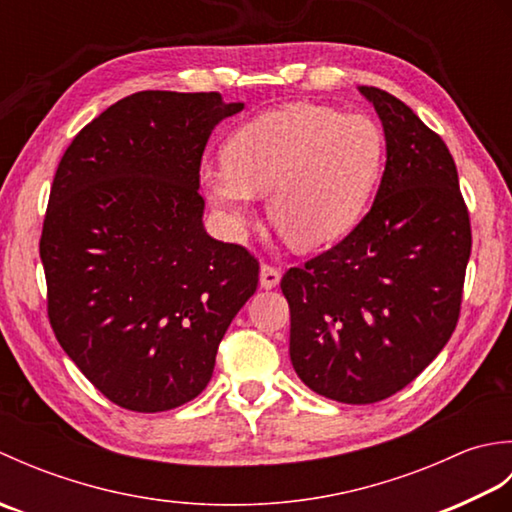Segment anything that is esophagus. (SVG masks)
I'll return each instance as SVG.
<instances>
[{"mask_svg": "<svg viewBox=\"0 0 512 512\" xmlns=\"http://www.w3.org/2000/svg\"><path fill=\"white\" fill-rule=\"evenodd\" d=\"M279 281H281V270L279 268L268 266V264L259 268V284H262V288H266V290L277 288Z\"/></svg>", "mask_w": 512, "mask_h": 512, "instance_id": "34e87169", "label": "esophagus"}]
</instances>
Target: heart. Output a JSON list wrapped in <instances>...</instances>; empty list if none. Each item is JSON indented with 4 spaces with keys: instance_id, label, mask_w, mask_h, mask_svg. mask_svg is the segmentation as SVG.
<instances>
[{
    "instance_id": "1",
    "label": "heart",
    "mask_w": 512,
    "mask_h": 512,
    "mask_svg": "<svg viewBox=\"0 0 512 512\" xmlns=\"http://www.w3.org/2000/svg\"><path fill=\"white\" fill-rule=\"evenodd\" d=\"M385 134L367 114L297 103L266 112L204 160L200 187L239 231L268 193V217L292 246L334 242L361 220L385 167Z\"/></svg>"
}]
</instances>
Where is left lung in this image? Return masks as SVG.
Listing matches in <instances>:
<instances>
[{
    "label": "left lung",
    "mask_w": 512,
    "mask_h": 512,
    "mask_svg": "<svg viewBox=\"0 0 512 512\" xmlns=\"http://www.w3.org/2000/svg\"><path fill=\"white\" fill-rule=\"evenodd\" d=\"M383 123L372 209L341 244L290 268V361L319 396L372 405L407 387L455 330L471 224L447 145L396 96L358 85Z\"/></svg>",
    "instance_id": "1"
}]
</instances>
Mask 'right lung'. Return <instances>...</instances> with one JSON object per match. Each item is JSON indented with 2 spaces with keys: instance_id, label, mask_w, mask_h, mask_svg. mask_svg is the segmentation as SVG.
Wrapping results in <instances>:
<instances>
[{
  "instance_id": "right-lung-1",
  "label": "right lung",
  "mask_w": 512,
  "mask_h": 512,
  "mask_svg": "<svg viewBox=\"0 0 512 512\" xmlns=\"http://www.w3.org/2000/svg\"><path fill=\"white\" fill-rule=\"evenodd\" d=\"M244 110L217 92L145 90L96 116L65 149L41 233L48 317L85 378L140 413L209 385L217 345L255 295L248 250L206 233L200 162Z\"/></svg>"
}]
</instances>
